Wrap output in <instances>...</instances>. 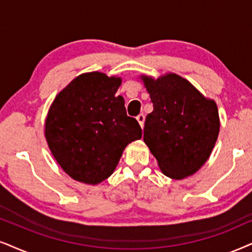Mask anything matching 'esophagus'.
Returning <instances> with one entry per match:
<instances>
[{"mask_svg": "<svg viewBox=\"0 0 252 252\" xmlns=\"http://www.w3.org/2000/svg\"><path fill=\"white\" fill-rule=\"evenodd\" d=\"M136 119H137V121H138L139 126H141L142 128H143V126H144V121H145V116H144V114H139V115L137 116Z\"/></svg>", "mask_w": 252, "mask_h": 252, "instance_id": "1", "label": "esophagus"}]
</instances>
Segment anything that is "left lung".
<instances>
[{"mask_svg":"<svg viewBox=\"0 0 252 252\" xmlns=\"http://www.w3.org/2000/svg\"><path fill=\"white\" fill-rule=\"evenodd\" d=\"M154 110L145 119L144 142L165 176L184 179L199 170L219 136L216 103L173 74L142 76Z\"/></svg>","mask_w":252,"mask_h":252,"instance_id":"8db88e82","label":"left lung"}]
</instances>
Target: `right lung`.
<instances>
[{"label": "right lung", "instance_id": "obj_1", "mask_svg": "<svg viewBox=\"0 0 252 252\" xmlns=\"http://www.w3.org/2000/svg\"><path fill=\"white\" fill-rule=\"evenodd\" d=\"M121 79L100 72L79 75L53 101L45 123L49 148L74 180L96 185L111 176L126 146L142 138L116 95Z\"/></svg>", "mask_w": 252, "mask_h": 252}]
</instances>
